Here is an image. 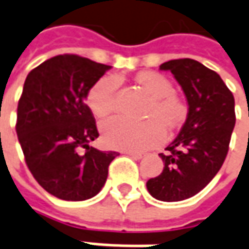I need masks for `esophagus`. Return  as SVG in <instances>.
<instances>
[{
	"label": "esophagus",
	"mask_w": 249,
	"mask_h": 249,
	"mask_svg": "<svg viewBox=\"0 0 249 249\" xmlns=\"http://www.w3.org/2000/svg\"><path fill=\"white\" fill-rule=\"evenodd\" d=\"M126 154L131 156V157L135 160H141L143 159V157H146V153H144V151H128Z\"/></svg>",
	"instance_id": "esophagus-1"
}]
</instances>
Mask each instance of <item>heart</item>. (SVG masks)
Returning <instances> with one entry per match:
<instances>
[{
	"label": "heart",
	"instance_id": "1",
	"mask_svg": "<svg viewBox=\"0 0 249 249\" xmlns=\"http://www.w3.org/2000/svg\"><path fill=\"white\" fill-rule=\"evenodd\" d=\"M138 84L151 98L146 110V121L132 123L121 117H111L100 124L105 143L111 149L124 151L147 150L165 141L168 128H175L186 117L187 106L182 98L172 93V84L160 73H144L138 77ZM118 78L103 75L87 93V103L98 117L110 114L116 105Z\"/></svg>",
	"mask_w": 249,
	"mask_h": 249
}]
</instances>
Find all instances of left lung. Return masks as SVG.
<instances>
[{
	"label": "left lung",
	"instance_id": "obj_1",
	"mask_svg": "<svg viewBox=\"0 0 249 249\" xmlns=\"http://www.w3.org/2000/svg\"><path fill=\"white\" fill-rule=\"evenodd\" d=\"M160 69L175 75L189 113L175 141L160 154L162 172L146 186L157 200L182 201L201 192L223 165L236 124L234 96L218 73L193 59L169 60Z\"/></svg>",
	"mask_w": 249,
	"mask_h": 249
}]
</instances>
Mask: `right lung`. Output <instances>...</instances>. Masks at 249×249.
Masks as SVG:
<instances>
[{"mask_svg": "<svg viewBox=\"0 0 249 249\" xmlns=\"http://www.w3.org/2000/svg\"><path fill=\"white\" fill-rule=\"evenodd\" d=\"M110 69L78 55H57L33 69L18 103L16 133L31 175L66 201L96 196L117 151L89 146L99 136L85 103L89 88Z\"/></svg>", "mask_w": 249, "mask_h": 249, "instance_id": "1", "label": "right lung"}]
</instances>
